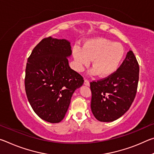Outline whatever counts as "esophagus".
<instances>
[{"instance_id":"34e87169","label":"esophagus","mask_w":154,"mask_h":154,"mask_svg":"<svg viewBox=\"0 0 154 154\" xmlns=\"http://www.w3.org/2000/svg\"><path fill=\"white\" fill-rule=\"evenodd\" d=\"M84 84L85 85H90V81L88 79H85L84 80Z\"/></svg>"}]
</instances>
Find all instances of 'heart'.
I'll use <instances>...</instances> for the list:
<instances>
[{"label": "heart", "instance_id": "obj_1", "mask_svg": "<svg viewBox=\"0 0 154 154\" xmlns=\"http://www.w3.org/2000/svg\"><path fill=\"white\" fill-rule=\"evenodd\" d=\"M122 45L104 38H94L87 40L83 45L72 48V54L77 71H82L89 66L92 60L94 69L92 74L98 73L101 77H107L118 69L124 56Z\"/></svg>", "mask_w": 154, "mask_h": 154}]
</instances>
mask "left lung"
I'll use <instances>...</instances> for the list:
<instances>
[{
  "mask_svg": "<svg viewBox=\"0 0 154 154\" xmlns=\"http://www.w3.org/2000/svg\"><path fill=\"white\" fill-rule=\"evenodd\" d=\"M139 66L132 51L111 76L90 82L91 110L98 121L116 120L128 110L136 96Z\"/></svg>",
  "mask_w": 154,
  "mask_h": 154,
  "instance_id": "obj_1",
  "label": "left lung"
}]
</instances>
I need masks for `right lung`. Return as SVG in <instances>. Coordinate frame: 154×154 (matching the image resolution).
I'll list each match as a JSON object with an SVG mask.
<instances>
[{"label": "right lung", "instance_id": "1", "mask_svg": "<svg viewBox=\"0 0 154 154\" xmlns=\"http://www.w3.org/2000/svg\"><path fill=\"white\" fill-rule=\"evenodd\" d=\"M71 54L69 41L49 36L28 58L24 83L28 102L40 118L50 123L64 119L72 94L84 82L69 66L67 57Z\"/></svg>", "mask_w": 154, "mask_h": 154}]
</instances>
